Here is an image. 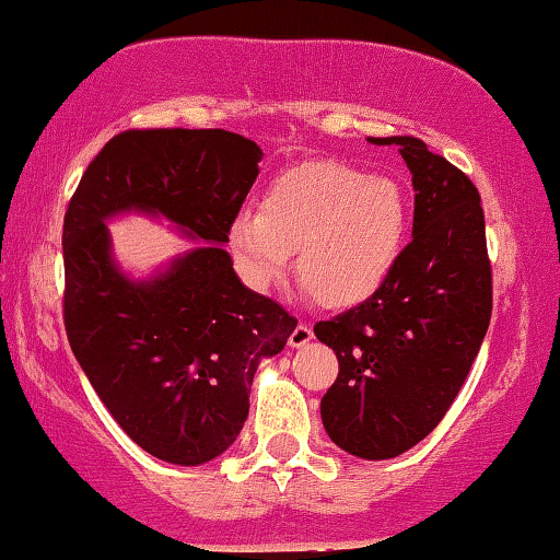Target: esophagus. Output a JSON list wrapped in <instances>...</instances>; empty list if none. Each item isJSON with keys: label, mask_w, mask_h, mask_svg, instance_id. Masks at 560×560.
I'll return each instance as SVG.
<instances>
[{"label": "esophagus", "mask_w": 560, "mask_h": 560, "mask_svg": "<svg viewBox=\"0 0 560 560\" xmlns=\"http://www.w3.org/2000/svg\"><path fill=\"white\" fill-rule=\"evenodd\" d=\"M310 340H313V327L307 323H300L295 329H292L290 335V347H305Z\"/></svg>", "instance_id": "obj_1"}]
</instances>
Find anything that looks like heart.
<instances>
[{
    "instance_id": "b5f03b06",
    "label": "heart",
    "mask_w": 560,
    "mask_h": 560,
    "mask_svg": "<svg viewBox=\"0 0 560 560\" xmlns=\"http://www.w3.org/2000/svg\"><path fill=\"white\" fill-rule=\"evenodd\" d=\"M409 203L389 176H364L335 161H310L275 176L260 210L231 223L235 260L253 288H270L298 253L302 290L317 305L347 310L370 300L397 268Z\"/></svg>"
}]
</instances>
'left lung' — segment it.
Listing matches in <instances>:
<instances>
[{
  "mask_svg": "<svg viewBox=\"0 0 560 560\" xmlns=\"http://www.w3.org/2000/svg\"><path fill=\"white\" fill-rule=\"evenodd\" d=\"M397 145L415 186L411 243L370 300L315 325L340 374L319 401L325 432L360 459H394L444 419L491 319L481 196L415 136Z\"/></svg>",
  "mask_w": 560,
  "mask_h": 560,
  "instance_id": "left-lung-1",
  "label": "left lung"
}]
</instances>
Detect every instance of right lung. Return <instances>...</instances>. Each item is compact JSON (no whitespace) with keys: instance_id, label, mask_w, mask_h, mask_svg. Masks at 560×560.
Here are the masks:
<instances>
[{"instance_id":"add662e5","label":"right lung","mask_w":560,"mask_h":560,"mask_svg":"<svg viewBox=\"0 0 560 560\" xmlns=\"http://www.w3.org/2000/svg\"><path fill=\"white\" fill-rule=\"evenodd\" d=\"M260 159L258 143L223 128L124 131L89 163L63 215L71 352L118 427L161 462L223 454L247 419L260 360L282 352L298 325L237 280L223 247ZM131 209L207 245L131 281L105 228Z\"/></svg>"}]
</instances>
